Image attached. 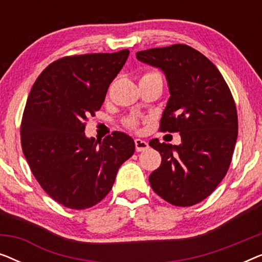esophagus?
<instances>
[{
    "instance_id": "1",
    "label": "esophagus",
    "mask_w": 262,
    "mask_h": 262,
    "mask_svg": "<svg viewBox=\"0 0 262 262\" xmlns=\"http://www.w3.org/2000/svg\"><path fill=\"white\" fill-rule=\"evenodd\" d=\"M135 145H136V150H137L138 152L145 151V150L149 148L148 142L143 141V139H139V138H136L135 139Z\"/></svg>"
}]
</instances>
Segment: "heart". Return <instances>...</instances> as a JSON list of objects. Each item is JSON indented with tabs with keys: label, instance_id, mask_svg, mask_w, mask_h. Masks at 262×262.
I'll use <instances>...</instances> for the list:
<instances>
[{
	"label": "heart",
	"instance_id": "1",
	"mask_svg": "<svg viewBox=\"0 0 262 262\" xmlns=\"http://www.w3.org/2000/svg\"><path fill=\"white\" fill-rule=\"evenodd\" d=\"M151 74H155V73H149V74H146V75H151ZM144 76H145V75H144ZM127 125H128V126L134 127L135 125H136V120H135V118H130V119L127 120Z\"/></svg>",
	"mask_w": 262,
	"mask_h": 262
}]
</instances>
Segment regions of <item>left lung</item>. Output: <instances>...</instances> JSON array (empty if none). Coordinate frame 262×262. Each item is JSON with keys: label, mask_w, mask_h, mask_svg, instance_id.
Instances as JSON below:
<instances>
[{"label": "left lung", "mask_w": 262, "mask_h": 262, "mask_svg": "<svg viewBox=\"0 0 262 262\" xmlns=\"http://www.w3.org/2000/svg\"><path fill=\"white\" fill-rule=\"evenodd\" d=\"M166 76L169 99L161 130L180 132L171 145L151 139L162 156L149 177L154 191L175 206H192L207 198L227 174L237 139V112L220 70L191 46L175 44L136 53Z\"/></svg>", "instance_id": "obj_1"}]
</instances>
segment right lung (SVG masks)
I'll return each mask as SVG.
<instances>
[{
	"mask_svg": "<svg viewBox=\"0 0 262 262\" xmlns=\"http://www.w3.org/2000/svg\"><path fill=\"white\" fill-rule=\"evenodd\" d=\"M128 55L121 50L64 57L39 75L28 95L21 123L24 155L42 189L69 209L101 202L135 152L134 139L124 132L100 142L84 134L87 117L101 108Z\"/></svg>",
	"mask_w": 262,
	"mask_h": 262,
	"instance_id": "obj_1",
	"label": "right lung"
}]
</instances>
